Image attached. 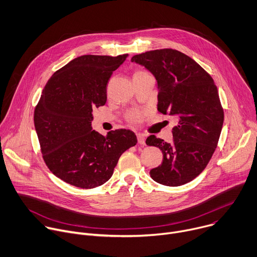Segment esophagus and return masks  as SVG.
<instances>
[{
	"label": "esophagus",
	"instance_id": "esophagus-1",
	"mask_svg": "<svg viewBox=\"0 0 257 257\" xmlns=\"http://www.w3.org/2000/svg\"><path fill=\"white\" fill-rule=\"evenodd\" d=\"M137 139H138V143L140 145H145V142H146V139H145V136L143 134H138L137 135Z\"/></svg>",
	"mask_w": 257,
	"mask_h": 257
}]
</instances>
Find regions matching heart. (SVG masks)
I'll list each match as a JSON object with an SVG mask.
<instances>
[{
	"instance_id": "obj_1",
	"label": "heart",
	"mask_w": 257,
	"mask_h": 257,
	"mask_svg": "<svg viewBox=\"0 0 257 257\" xmlns=\"http://www.w3.org/2000/svg\"><path fill=\"white\" fill-rule=\"evenodd\" d=\"M141 74H147L145 71H142V70H139L135 73V75H141ZM142 117H143V113L140 112V111H132L130 114H128V120L131 122H134V123H137L139 121L142 120Z\"/></svg>"
}]
</instances>
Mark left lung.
Returning a JSON list of instances; mask_svg holds the SVG:
<instances>
[{
  "instance_id": "1",
  "label": "left lung",
  "mask_w": 257,
  "mask_h": 257,
  "mask_svg": "<svg viewBox=\"0 0 257 257\" xmlns=\"http://www.w3.org/2000/svg\"><path fill=\"white\" fill-rule=\"evenodd\" d=\"M132 62L155 76L158 111L178 119L171 144L154 135L147 138L148 146L158 147L163 153L161 165L150 175L166 186L183 185L204 170L218 146L224 109L217 86L208 72L176 49L146 51L134 56Z\"/></svg>"
}]
</instances>
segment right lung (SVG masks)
Masks as SVG:
<instances>
[{
  "label": "right lung",
  "mask_w": 257,
  "mask_h": 257,
  "mask_svg": "<svg viewBox=\"0 0 257 257\" xmlns=\"http://www.w3.org/2000/svg\"><path fill=\"white\" fill-rule=\"evenodd\" d=\"M127 58L86 55L49 78L34 109L42 158L57 177L85 189L110 179L121 154L137 144L135 133L92 131V111L106 102L113 71Z\"/></svg>",
  "instance_id": "1"
}]
</instances>
